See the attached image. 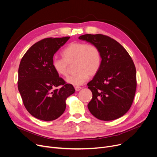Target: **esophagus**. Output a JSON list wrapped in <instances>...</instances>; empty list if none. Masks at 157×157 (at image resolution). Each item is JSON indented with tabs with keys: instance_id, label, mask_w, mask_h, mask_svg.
<instances>
[{
	"instance_id": "esophagus-1",
	"label": "esophagus",
	"mask_w": 157,
	"mask_h": 157,
	"mask_svg": "<svg viewBox=\"0 0 157 157\" xmlns=\"http://www.w3.org/2000/svg\"><path fill=\"white\" fill-rule=\"evenodd\" d=\"M75 90H76V91H79L82 88H81V86H75Z\"/></svg>"
}]
</instances>
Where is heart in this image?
Here are the masks:
<instances>
[{
  "mask_svg": "<svg viewBox=\"0 0 157 157\" xmlns=\"http://www.w3.org/2000/svg\"><path fill=\"white\" fill-rule=\"evenodd\" d=\"M61 56L62 59L52 60V68L58 76L66 78L69 75V66L75 64L76 73L67 79V82L74 86H80L89 76H95L101 67V52L93 44L73 41L62 50Z\"/></svg>",
  "mask_w": 157,
  "mask_h": 157,
  "instance_id": "b5f03b06",
  "label": "heart"
}]
</instances>
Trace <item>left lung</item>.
Returning a JSON list of instances; mask_svg holds the SVG:
<instances>
[{"mask_svg": "<svg viewBox=\"0 0 157 157\" xmlns=\"http://www.w3.org/2000/svg\"><path fill=\"white\" fill-rule=\"evenodd\" d=\"M79 39L97 45L101 65L87 85L93 97L88 107L97 119H117L130 109L136 90V72L132 58L119 42L101 34L81 35Z\"/></svg>", "mask_w": 157, "mask_h": 157, "instance_id": "8db88e82", "label": "left lung"}]
</instances>
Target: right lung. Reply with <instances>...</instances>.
<instances>
[{
    "label": "right lung",
    "mask_w": 157,
    "mask_h": 157,
    "mask_svg": "<svg viewBox=\"0 0 157 157\" xmlns=\"http://www.w3.org/2000/svg\"><path fill=\"white\" fill-rule=\"evenodd\" d=\"M69 38L41 40L27 50L20 62L19 91L28 112L40 120L50 121L59 117L66 109V99L75 92L73 86L59 77L52 66L54 54Z\"/></svg>",
    "instance_id": "add662e5"
}]
</instances>
